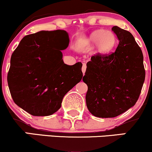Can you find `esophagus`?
Returning <instances> with one entry per match:
<instances>
[{"instance_id": "34e87169", "label": "esophagus", "mask_w": 152, "mask_h": 152, "mask_svg": "<svg viewBox=\"0 0 152 152\" xmlns=\"http://www.w3.org/2000/svg\"><path fill=\"white\" fill-rule=\"evenodd\" d=\"M86 69V64H84V63H83V66H82V69H81V71H82V72H83V75H84V74H85Z\"/></svg>"}]
</instances>
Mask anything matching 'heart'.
Returning <instances> with one entry per match:
<instances>
[{"label":"heart","mask_w":152,"mask_h":152,"mask_svg":"<svg viewBox=\"0 0 152 152\" xmlns=\"http://www.w3.org/2000/svg\"><path fill=\"white\" fill-rule=\"evenodd\" d=\"M90 45H97V50L104 53L111 49L115 42L114 34L110 31L97 30L92 33L87 40Z\"/></svg>","instance_id":"1"}]
</instances>
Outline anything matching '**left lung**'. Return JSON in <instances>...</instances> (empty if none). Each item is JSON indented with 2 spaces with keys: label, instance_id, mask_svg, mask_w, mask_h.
<instances>
[{
  "label": "left lung",
  "instance_id": "8db88e82",
  "mask_svg": "<svg viewBox=\"0 0 152 152\" xmlns=\"http://www.w3.org/2000/svg\"><path fill=\"white\" fill-rule=\"evenodd\" d=\"M111 30L119 41L117 48L91 56L83 77L87 108L100 118L116 117L135 105L145 79L143 53L134 36L118 26Z\"/></svg>",
  "mask_w": 152,
  "mask_h": 152
}]
</instances>
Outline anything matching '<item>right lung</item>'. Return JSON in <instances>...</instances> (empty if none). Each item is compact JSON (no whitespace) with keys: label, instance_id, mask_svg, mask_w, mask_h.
<instances>
[{"label":"right lung","instance_id":"right-lung-1","mask_svg":"<svg viewBox=\"0 0 152 152\" xmlns=\"http://www.w3.org/2000/svg\"><path fill=\"white\" fill-rule=\"evenodd\" d=\"M64 30L26 36L10 58L8 83L13 102L33 116H49L83 77L82 64L66 65L61 50L69 46Z\"/></svg>","mask_w":152,"mask_h":152}]
</instances>
